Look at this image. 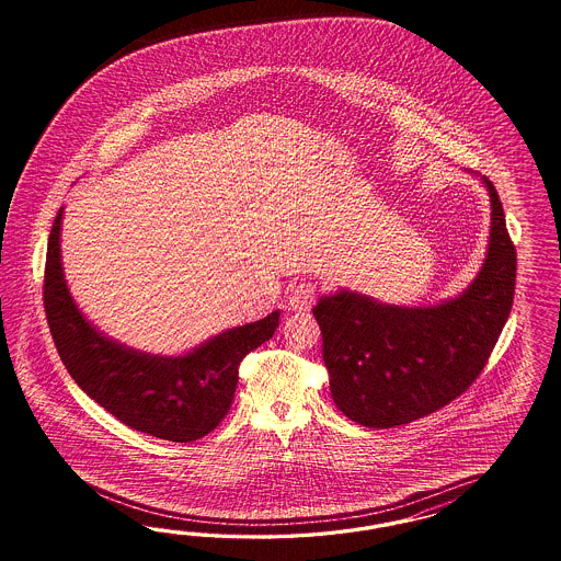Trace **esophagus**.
Wrapping results in <instances>:
<instances>
[{
	"label": "esophagus",
	"mask_w": 561,
	"mask_h": 561,
	"mask_svg": "<svg viewBox=\"0 0 561 561\" xmlns=\"http://www.w3.org/2000/svg\"><path fill=\"white\" fill-rule=\"evenodd\" d=\"M317 300V288L310 282H300L289 291L288 305L291 310H308Z\"/></svg>",
	"instance_id": "obj_1"
}]
</instances>
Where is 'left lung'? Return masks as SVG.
Listing matches in <instances>:
<instances>
[{
	"instance_id": "obj_1",
	"label": "left lung",
	"mask_w": 561,
	"mask_h": 561,
	"mask_svg": "<svg viewBox=\"0 0 561 561\" xmlns=\"http://www.w3.org/2000/svg\"><path fill=\"white\" fill-rule=\"evenodd\" d=\"M492 205L488 253L476 279L438 305L399 306L340 289L312 314L323 333L331 397L345 417L394 427L425 417L467 391L508 321L516 251L504 207L488 176Z\"/></svg>"
}]
</instances>
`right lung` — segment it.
Wrapping results in <instances>:
<instances>
[{
    "instance_id": "add662e5",
    "label": "right lung",
    "mask_w": 561,
    "mask_h": 561,
    "mask_svg": "<svg viewBox=\"0 0 561 561\" xmlns=\"http://www.w3.org/2000/svg\"><path fill=\"white\" fill-rule=\"evenodd\" d=\"M64 207L53 221L43 300L55 347L78 387L121 424L170 442L204 438L234 401L242 357L272 340L279 310L204 341L183 356L146 354L106 337L69 294L61 263Z\"/></svg>"
}]
</instances>
